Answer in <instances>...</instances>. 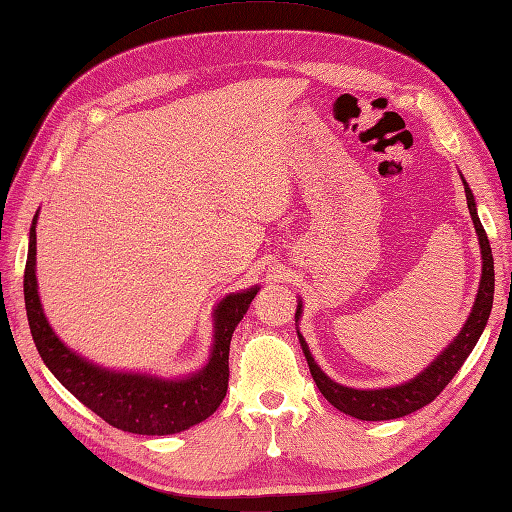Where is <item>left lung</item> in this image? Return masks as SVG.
Wrapping results in <instances>:
<instances>
[{"instance_id":"obj_1","label":"left lung","mask_w":512,"mask_h":512,"mask_svg":"<svg viewBox=\"0 0 512 512\" xmlns=\"http://www.w3.org/2000/svg\"><path fill=\"white\" fill-rule=\"evenodd\" d=\"M460 178H462V185H465L473 227H475V233H478L480 255H482V277H480V288H478V294H475L467 323L462 325L458 336L436 355L430 366L423 368L417 377H412L408 382L397 384V386L366 388V390L342 386L334 382L329 375H325L323 368L314 362L310 347H307L299 327H296L301 349L305 353L307 366H310V373L314 377L318 390L323 392V397L331 403V406L338 408L344 414H349V417H355L360 421H390V419L406 417V414L417 412L423 406H427V403H432L438 395H441V390L451 382V379H454V375L460 371V366L465 364L469 353L475 347V342L480 340L486 323H489V314L493 307V292H495L491 244L478 218V207H475V198L465 181V176L460 174ZM301 314H303V301H299V305H296V314H294L296 325H299Z\"/></svg>"}]
</instances>
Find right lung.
I'll use <instances>...</instances> for the list:
<instances>
[{"instance_id": "right-lung-1", "label": "right lung", "mask_w": 512, "mask_h": 512, "mask_svg": "<svg viewBox=\"0 0 512 512\" xmlns=\"http://www.w3.org/2000/svg\"><path fill=\"white\" fill-rule=\"evenodd\" d=\"M37 218L30 227L23 296L32 340L45 366L71 395L122 432L165 436L209 419L227 397L229 347L235 327L251 307L259 285L227 294L213 310V344L207 364L185 377L113 371L82 358L54 334L43 314L37 283Z\"/></svg>"}]
</instances>
